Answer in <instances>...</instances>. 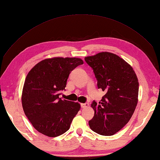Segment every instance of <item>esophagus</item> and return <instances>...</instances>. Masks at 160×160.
<instances>
[{
  "label": "esophagus",
  "mask_w": 160,
  "mask_h": 160,
  "mask_svg": "<svg viewBox=\"0 0 160 160\" xmlns=\"http://www.w3.org/2000/svg\"><path fill=\"white\" fill-rule=\"evenodd\" d=\"M89 107V103H82V104H81V107L82 108H87Z\"/></svg>",
  "instance_id": "34e87169"
}]
</instances>
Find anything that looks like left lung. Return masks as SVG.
Listing matches in <instances>:
<instances>
[{
    "label": "left lung",
    "instance_id": "1",
    "mask_svg": "<svg viewBox=\"0 0 160 160\" xmlns=\"http://www.w3.org/2000/svg\"><path fill=\"white\" fill-rule=\"evenodd\" d=\"M85 61L93 69L98 88L107 92L99 104H91L94 115L89 126L99 135H113L128 122L137 106V75L131 65L110 52L87 56Z\"/></svg>",
    "mask_w": 160,
    "mask_h": 160
}]
</instances>
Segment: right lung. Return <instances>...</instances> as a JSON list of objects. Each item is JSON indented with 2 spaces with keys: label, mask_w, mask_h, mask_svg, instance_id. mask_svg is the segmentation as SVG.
<instances>
[{
  "label": "right lung",
  "mask_w": 160,
  "mask_h": 160,
  "mask_svg": "<svg viewBox=\"0 0 160 160\" xmlns=\"http://www.w3.org/2000/svg\"><path fill=\"white\" fill-rule=\"evenodd\" d=\"M82 64L83 61L79 58L54 57L39 62L28 72L22 105L37 131L48 137H57L69 130L80 104L62 100L59 95L66 87L70 72Z\"/></svg>",
  "instance_id": "1"
}]
</instances>
